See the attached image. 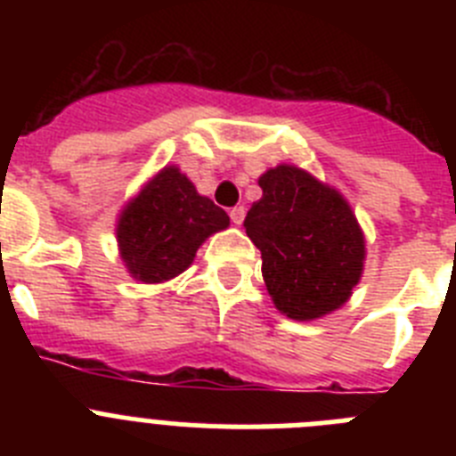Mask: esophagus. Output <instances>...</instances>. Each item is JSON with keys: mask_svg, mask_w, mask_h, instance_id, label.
<instances>
[{"mask_svg": "<svg viewBox=\"0 0 456 456\" xmlns=\"http://www.w3.org/2000/svg\"><path fill=\"white\" fill-rule=\"evenodd\" d=\"M244 216H247V209H244V205H237V208L231 209V221L235 225H241Z\"/></svg>", "mask_w": 456, "mask_h": 456, "instance_id": "obj_1", "label": "esophagus"}]
</instances>
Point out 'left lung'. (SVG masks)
I'll return each instance as SVG.
<instances>
[{
  "label": "left lung",
  "mask_w": 456,
  "mask_h": 456,
  "mask_svg": "<svg viewBox=\"0 0 456 456\" xmlns=\"http://www.w3.org/2000/svg\"><path fill=\"white\" fill-rule=\"evenodd\" d=\"M263 199L244 228L263 253V278L289 320H317L340 308L363 272L365 241L352 208L336 189L297 167L257 180Z\"/></svg>",
  "instance_id": "8db88e82"
}]
</instances>
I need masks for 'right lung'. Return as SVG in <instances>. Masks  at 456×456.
Returning <instances> with one entry per match:
<instances>
[{
  "instance_id": "add662e5",
  "label": "right lung",
  "mask_w": 456,
  "mask_h": 456,
  "mask_svg": "<svg viewBox=\"0 0 456 456\" xmlns=\"http://www.w3.org/2000/svg\"><path fill=\"white\" fill-rule=\"evenodd\" d=\"M231 219L200 196L175 167L159 171L120 215L118 247L125 267L143 283H162L191 265L199 247Z\"/></svg>"
}]
</instances>
